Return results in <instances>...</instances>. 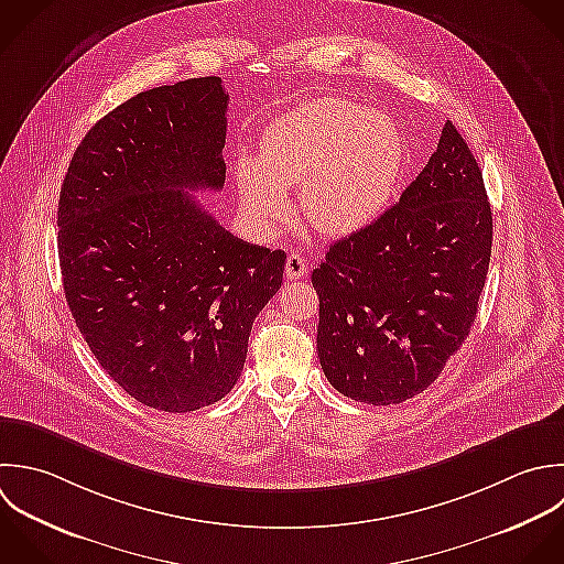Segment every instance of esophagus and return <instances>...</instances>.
Wrapping results in <instances>:
<instances>
[{
  "label": "esophagus",
  "instance_id": "34e87169",
  "mask_svg": "<svg viewBox=\"0 0 564 564\" xmlns=\"http://www.w3.org/2000/svg\"><path fill=\"white\" fill-rule=\"evenodd\" d=\"M307 270H310V268H307L305 257H301V254H296V252H292V254L288 257V261H285V276H288L290 281L305 276Z\"/></svg>",
  "mask_w": 564,
  "mask_h": 564
}]
</instances>
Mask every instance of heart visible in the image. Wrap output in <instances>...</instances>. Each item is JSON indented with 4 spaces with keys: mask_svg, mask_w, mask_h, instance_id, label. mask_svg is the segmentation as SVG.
<instances>
[{
    "mask_svg": "<svg viewBox=\"0 0 564 564\" xmlns=\"http://www.w3.org/2000/svg\"><path fill=\"white\" fill-rule=\"evenodd\" d=\"M404 171V142L393 118L343 98L307 100L272 120L259 158L235 166L239 204L250 228L270 235L296 206L325 235L369 226L389 206Z\"/></svg>",
    "mask_w": 564,
    "mask_h": 564,
    "instance_id": "b5f03b06",
    "label": "heart"
}]
</instances>
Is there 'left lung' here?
<instances>
[{
    "instance_id": "8db88e82",
    "label": "left lung",
    "mask_w": 564,
    "mask_h": 564,
    "mask_svg": "<svg viewBox=\"0 0 564 564\" xmlns=\"http://www.w3.org/2000/svg\"><path fill=\"white\" fill-rule=\"evenodd\" d=\"M490 254L484 175L448 120L400 202L329 246L312 272L329 384L373 406L429 389L470 334Z\"/></svg>"
}]
</instances>
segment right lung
Listing matches in <instances>:
<instances>
[{
  "label": "right lung",
  "instance_id": "right-lung-1",
  "mask_svg": "<svg viewBox=\"0 0 564 564\" xmlns=\"http://www.w3.org/2000/svg\"><path fill=\"white\" fill-rule=\"evenodd\" d=\"M219 76L153 87L80 140L58 195L65 301L107 376L188 413L230 393L285 252L232 237L191 191L226 180Z\"/></svg>",
  "mask_w": 564,
  "mask_h": 564
}]
</instances>
